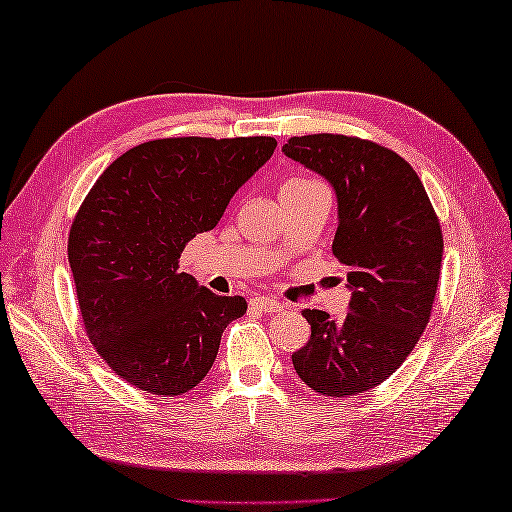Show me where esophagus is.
Returning <instances> with one entry per match:
<instances>
[{
	"instance_id": "obj_1",
	"label": "esophagus",
	"mask_w": 512,
	"mask_h": 512,
	"mask_svg": "<svg viewBox=\"0 0 512 512\" xmlns=\"http://www.w3.org/2000/svg\"><path fill=\"white\" fill-rule=\"evenodd\" d=\"M251 306L254 308H258L261 312H281L285 306L281 301H276V299H272V297H254L249 301Z\"/></svg>"
}]
</instances>
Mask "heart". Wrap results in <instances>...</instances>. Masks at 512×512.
<instances>
[{
	"instance_id": "heart-1",
	"label": "heart",
	"mask_w": 512,
	"mask_h": 512,
	"mask_svg": "<svg viewBox=\"0 0 512 512\" xmlns=\"http://www.w3.org/2000/svg\"><path fill=\"white\" fill-rule=\"evenodd\" d=\"M319 182L315 179H308V177H290L288 182L281 186V193L285 191H303V188H310V186H317Z\"/></svg>"
}]
</instances>
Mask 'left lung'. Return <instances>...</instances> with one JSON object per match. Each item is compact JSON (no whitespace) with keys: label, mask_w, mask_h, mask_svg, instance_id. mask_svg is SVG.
Instances as JSON below:
<instances>
[{"label":"left lung","mask_w":512,"mask_h":512,"mask_svg":"<svg viewBox=\"0 0 512 512\" xmlns=\"http://www.w3.org/2000/svg\"><path fill=\"white\" fill-rule=\"evenodd\" d=\"M283 152L333 184V254L348 267L353 288L344 319L303 310L310 339L292 364L321 396H360L400 369L429 324L441 276V222L416 170L380 143L321 132L288 139Z\"/></svg>","instance_id":"obj_1"}]
</instances>
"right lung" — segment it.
I'll return each mask as SVG.
<instances>
[{
  "label": "right lung",
  "instance_id": "1",
  "mask_svg": "<svg viewBox=\"0 0 512 512\" xmlns=\"http://www.w3.org/2000/svg\"><path fill=\"white\" fill-rule=\"evenodd\" d=\"M274 137H168L103 170L69 229L80 317L101 360L134 389L182 396L213 366L242 297H218L179 272L233 193L272 157Z\"/></svg>",
  "mask_w": 512,
  "mask_h": 512
}]
</instances>
